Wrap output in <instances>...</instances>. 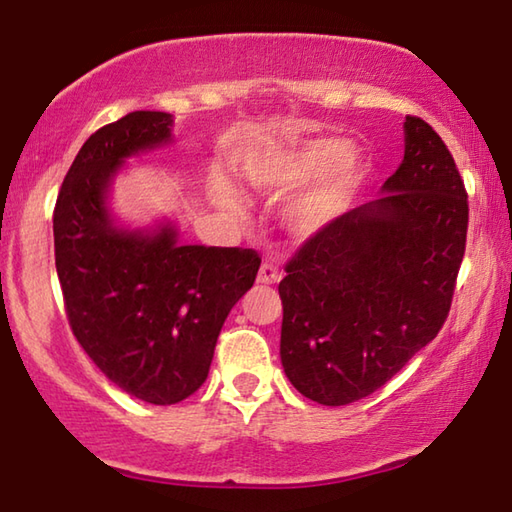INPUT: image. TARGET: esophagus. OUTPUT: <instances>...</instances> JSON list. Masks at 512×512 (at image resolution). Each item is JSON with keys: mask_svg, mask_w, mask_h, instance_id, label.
Returning <instances> with one entry per match:
<instances>
[{"mask_svg": "<svg viewBox=\"0 0 512 512\" xmlns=\"http://www.w3.org/2000/svg\"><path fill=\"white\" fill-rule=\"evenodd\" d=\"M280 278H283V271L278 269L276 264H262V269H259V276H257V283L262 285H276L280 283Z\"/></svg>", "mask_w": 512, "mask_h": 512, "instance_id": "34e87169", "label": "esophagus"}]
</instances>
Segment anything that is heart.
I'll return each instance as SVG.
<instances>
[{"mask_svg": "<svg viewBox=\"0 0 512 512\" xmlns=\"http://www.w3.org/2000/svg\"><path fill=\"white\" fill-rule=\"evenodd\" d=\"M350 162L352 146L348 141L318 136L255 157L248 164L246 176L255 190L266 194H292L315 183L287 211L290 232L299 239H308L336 222L350 206L357 183ZM215 199L227 208H239V199L227 185H215Z\"/></svg>", "mask_w": 512, "mask_h": 512, "instance_id": "heart-1", "label": "heart"}]
</instances>
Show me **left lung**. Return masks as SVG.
I'll list each match as a JSON object with an SVG mask.
<instances>
[{
  "mask_svg": "<svg viewBox=\"0 0 512 512\" xmlns=\"http://www.w3.org/2000/svg\"><path fill=\"white\" fill-rule=\"evenodd\" d=\"M383 197L306 239L278 292L280 359L322 406L369 397L434 341L466 250L469 197L455 157L417 115Z\"/></svg>",
  "mask_w": 512,
  "mask_h": 512,
  "instance_id": "obj_1",
  "label": "left lung"
}]
</instances>
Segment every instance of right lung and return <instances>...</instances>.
<instances>
[{"label":"right lung","instance_id":"right-lung-1","mask_svg":"<svg viewBox=\"0 0 512 512\" xmlns=\"http://www.w3.org/2000/svg\"><path fill=\"white\" fill-rule=\"evenodd\" d=\"M171 115L134 111L78 150L53 211L55 269L69 327L99 371L132 397L171 406L204 385L229 311L253 287V248L181 246L113 227L106 190L125 157L171 139Z\"/></svg>","mask_w":512,"mask_h":512}]
</instances>
